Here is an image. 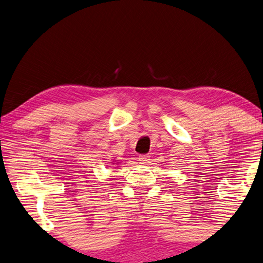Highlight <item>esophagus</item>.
<instances>
[{
  "mask_svg": "<svg viewBox=\"0 0 263 263\" xmlns=\"http://www.w3.org/2000/svg\"><path fill=\"white\" fill-rule=\"evenodd\" d=\"M148 160H149V155L148 154H140L139 155V161L140 162L146 163V162H148Z\"/></svg>",
  "mask_w": 263,
  "mask_h": 263,
  "instance_id": "1",
  "label": "esophagus"
}]
</instances>
